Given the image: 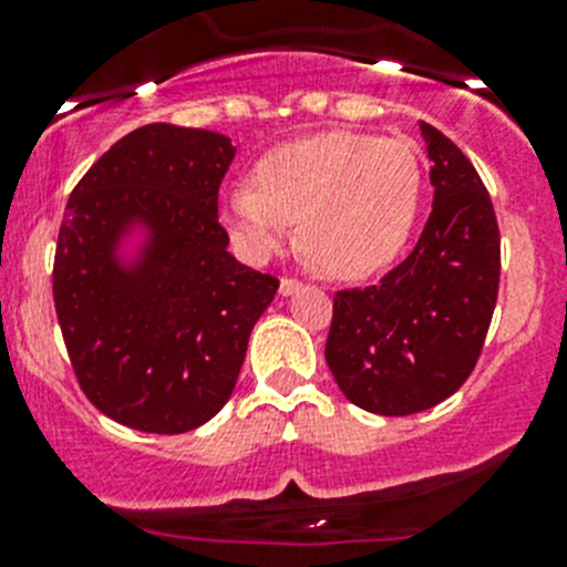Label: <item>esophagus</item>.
<instances>
[{
  "instance_id": "esophagus-1",
  "label": "esophagus",
  "mask_w": 567,
  "mask_h": 567,
  "mask_svg": "<svg viewBox=\"0 0 567 567\" xmlns=\"http://www.w3.org/2000/svg\"><path fill=\"white\" fill-rule=\"evenodd\" d=\"M299 290H301L299 279H282V282H279V296H293L299 293Z\"/></svg>"
}]
</instances>
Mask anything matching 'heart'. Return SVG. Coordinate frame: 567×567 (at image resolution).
Wrapping results in <instances>:
<instances>
[{"instance_id": "b5f03b06", "label": "heart", "mask_w": 567, "mask_h": 567, "mask_svg": "<svg viewBox=\"0 0 567 567\" xmlns=\"http://www.w3.org/2000/svg\"><path fill=\"white\" fill-rule=\"evenodd\" d=\"M420 162L400 140L323 131L262 153L247 192L221 203L219 219L249 262L282 251L290 225L305 247L342 279L390 268L414 233Z\"/></svg>"}]
</instances>
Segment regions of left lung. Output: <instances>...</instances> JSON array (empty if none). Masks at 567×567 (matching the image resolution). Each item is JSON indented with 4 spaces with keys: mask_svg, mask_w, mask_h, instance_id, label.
Here are the masks:
<instances>
[{
    "mask_svg": "<svg viewBox=\"0 0 567 567\" xmlns=\"http://www.w3.org/2000/svg\"><path fill=\"white\" fill-rule=\"evenodd\" d=\"M433 210L414 251L379 285L334 296L326 364L359 409L405 416L458 392L477 364L499 293V227L466 156L420 123Z\"/></svg>",
    "mask_w": 567,
    "mask_h": 567,
    "instance_id": "left-lung-1",
    "label": "left lung"
}]
</instances>
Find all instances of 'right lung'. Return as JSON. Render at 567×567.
<instances>
[{"mask_svg":"<svg viewBox=\"0 0 567 567\" xmlns=\"http://www.w3.org/2000/svg\"><path fill=\"white\" fill-rule=\"evenodd\" d=\"M236 147L205 128L131 131L76 183L54 255V307L79 386L109 420L186 433L236 390L271 274L216 221Z\"/></svg>","mask_w":567,"mask_h":567,"instance_id":"add662e5","label":"right lung"}]
</instances>
